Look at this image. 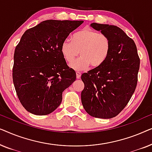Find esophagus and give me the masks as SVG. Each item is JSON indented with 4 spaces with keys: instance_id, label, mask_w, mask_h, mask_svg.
I'll return each mask as SVG.
<instances>
[{
    "instance_id": "1",
    "label": "esophagus",
    "mask_w": 152,
    "mask_h": 152,
    "mask_svg": "<svg viewBox=\"0 0 152 152\" xmlns=\"http://www.w3.org/2000/svg\"><path fill=\"white\" fill-rule=\"evenodd\" d=\"M76 77L77 79H80L81 77V72L80 71H77L76 72Z\"/></svg>"
}]
</instances>
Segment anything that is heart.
Wrapping results in <instances>:
<instances>
[{"mask_svg":"<svg viewBox=\"0 0 152 152\" xmlns=\"http://www.w3.org/2000/svg\"><path fill=\"white\" fill-rule=\"evenodd\" d=\"M111 48V39L107 34L86 27L75 33L72 41L64 40L61 52L64 59L70 63L80 51L81 56L70 66L75 70H82L91 65L93 68L101 66L109 57Z\"/></svg>","mask_w":152,"mask_h":152,"instance_id":"obj_1","label":"heart"}]
</instances>
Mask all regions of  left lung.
Returning <instances> with one entry per match:
<instances>
[{
    "label": "left lung",
    "mask_w": 152,
    "mask_h": 152,
    "mask_svg": "<svg viewBox=\"0 0 152 152\" xmlns=\"http://www.w3.org/2000/svg\"><path fill=\"white\" fill-rule=\"evenodd\" d=\"M91 26L107 34L111 41L104 63L81 76L84 88L82 103L89 115L109 119L118 115L136 90L140 58L134 40L115 26L93 23Z\"/></svg>",
    "instance_id": "1"
}]
</instances>
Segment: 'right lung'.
I'll return each instance as SVG.
<instances>
[{"mask_svg": "<svg viewBox=\"0 0 152 152\" xmlns=\"http://www.w3.org/2000/svg\"><path fill=\"white\" fill-rule=\"evenodd\" d=\"M83 20H47L27 30L16 46L12 78L25 109L37 115L52 113L62 101V93L76 80L66 64L62 42Z\"/></svg>", "mask_w": 152, "mask_h": 152, "instance_id": "add662e5", "label": "right lung"}]
</instances>
